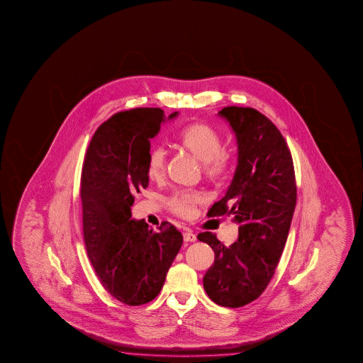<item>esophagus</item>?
<instances>
[{
  "mask_svg": "<svg viewBox=\"0 0 363 363\" xmlns=\"http://www.w3.org/2000/svg\"><path fill=\"white\" fill-rule=\"evenodd\" d=\"M183 238H184V241H186V242H193V241L197 240V236L191 233V231H185L184 234H183Z\"/></svg>",
  "mask_w": 363,
  "mask_h": 363,
  "instance_id": "1",
  "label": "esophagus"
}]
</instances>
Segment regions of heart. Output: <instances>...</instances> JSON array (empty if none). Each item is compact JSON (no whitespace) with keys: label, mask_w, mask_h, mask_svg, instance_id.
Returning <instances> with one entry per match:
<instances>
[{"label":"heart","mask_w":363,"mask_h":363,"mask_svg":"<svg viewBox=\"0 0 363 363\" xmlns=\"http://www.w3.org/2000/svg\"><path fill=\"white\" fill-rule=\"evenodd\" d=\"M178 145L193 159L202 164L203 175L209 182H221L228 177L233 166V156L222 150L218 132L204 123L186 125L179 135ZM167 154L162 146L151 148L147 157V177L154 182L165 178ZM204 201L199 191H179L167 199V207L174 215L188 218L196 206Z\"/></svg>","instance_id":"obj_1"}]
</instances>
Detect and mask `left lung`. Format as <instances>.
Here are the masks:
<instances>
[{
	"mask_svg": "<svg viewBox=\"0 0 363 363\" xmlns=\"http://www.w3.org/2000/svg\"><path fill=\"white\" fill-rule=\"evenodd\" d=\"M218 116L236 135L238 166L209 216L233 217L239 238L225 246L212 233L198 235L215 252L203 287L217 305L241 308L264 292L276 272L296 207L295 169L282 133L262 113L226 106Z\"/></svg>",
	"mask_w": 363,
	"mask_h": 363,
	"instance_id": "1",
	"label": "left lung"
}]
</instances>
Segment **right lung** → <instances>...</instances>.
<instances>
[{
	"mask_svg": "<svg viewBox=\"0 0 363 363\" xmlns=\"http://www.w3.org/2000/svg\"><path fill=\"white\" fill-rule=\"evenodd\" d=\"M174 111L167 119H174ZM165 122L160 108L119 111L101 124L81 174L82 231L99 281L118 301L140 306L160 294L183 235L169 222L157 233L130 220L135 194L148 186L150 140Z\"/></svg>",
	"mask_w": 363,
	"mask_h": 363,
	"instance_id": "right-lung-1",
	"label": "right lung"
}]
</instances>
